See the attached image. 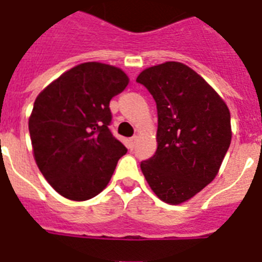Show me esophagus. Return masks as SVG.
<instances>
[{
  "label": "esophagus",
  "mask_w": 262,
  "mask_h": 262,
  "mask_svg": "<svg viewBox=\"0 0 262 262\" xmlns=\"http://www.w3.org/2000/svg\"><path fill=\"white\" fill-rule=\"evenodd\" d=\"M136 140H138V136H133V138H129V140H128L129 149H134V147H135V144H136Z\"/></svg>",
  "instance_id": "1"
}]
</instances>
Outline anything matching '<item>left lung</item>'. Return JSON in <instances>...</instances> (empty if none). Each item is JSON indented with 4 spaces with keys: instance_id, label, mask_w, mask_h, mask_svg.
<instances>
[{
    "instance_id": "1",
    "label": "left lung",
    "mask_w": 262,
    "mask_h": 262,
    "mask_svg": "<svg viewBox=\"0 0 262 262\" xmlns=\"http://www.w3.org/2000/svg\"><path fill=\"white\" fill-rule=\"evenodd\" d=\"M157 107V149L140 163L160 200L178 205L215 178L231 144V115L223 99L196 72L168 61L143 71Z\"/></svg>"
}]
</instances>
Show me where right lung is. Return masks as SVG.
I'll list each match as a JSON object with an SVG mask.
<instances>
[{"label": "right lung", "instance_id": "right-lung-1", "mask_svg": "<svg viewBox=\"0 0 262 262\" xmlns=\"http://www.w3.org/2000/svg\"><path fill=\"white\" fill-rule=\"evenodd\" d=\"M127 84L119 68L84 62L36 97L29 119L34 157L51 186L68 200L86 201L101 193L126 155L108 128V105Z\"/></svg>", "mask_w": 262, "mask_h": 262}]
</instances>
